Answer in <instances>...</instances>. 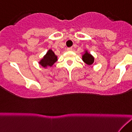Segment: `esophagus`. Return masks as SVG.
<instances>
[{
	"mask_svg": "<svg viewBox=\"0 0 132 132\" xmlns=\"http://www.w3.org/2000/svg\"><path fill=\"white\" fill-rule=\"evenodd\" d=\"M73 50V48L72 47H70V48H68L67 50L68 51H71Z\"/></svg>",
	"mask_w": 132,
	"mask_h": 132,
	"instance_id": "obj_1",
	"label": "esophagus"
}]
</instances>
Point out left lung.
<instances>
[{"instance_id": "left-lung-1", "label": "left lung", "mask_w": 132, "mask_h": 132, "mask_svg": "<svg viewBox=\"0 0 132 132\" xmlns=\"http://www.w3.org/2000/svg\"><path fill=\"white\" fill-rule=\"evenodd\" d=\"M82 61L86 64L89 65V66H90V65L93 64L94 63V57L89 52V51L87 50H84V54L82 55Z\"/></svg>"}]
</instances>
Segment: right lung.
<instances>
[{
  "label": "right lung",
  "mask_w": 132,
  "mask_h": 132,
  "mask_svg": "<svg viewBox=\"0 0 132 132\" xmlns=\"http://www.w3.org/2000/svg\"><path fill=\"white\" fill-rule=\"evenodd\" d=\"M57 61V56L52 50L49 49L43 57L39 61V64L44 68H47L48 67H52Z\"/></svg>",
  "instance_id": "1"
}]
</instances>
